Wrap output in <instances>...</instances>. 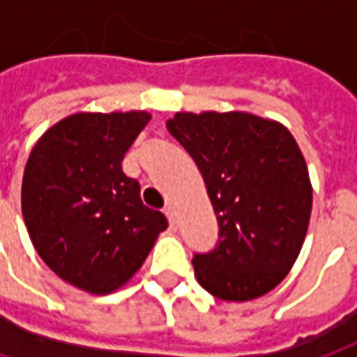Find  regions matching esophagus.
<instances>
[{"instance_id": "34e87169", "label": "esophagus", "mask_w": 357, "mask_h": 357, "mask_svg": "<svg viewBox=\"0 0 357 357\" xmlns=\"http://www.w3.org/2000/svg\"><path fill=\"white\" fill-rule=\"evenodd\" d=\"M164 213H166L169 225L174 227V225H176V211H174V207H172V205H167L166 209H164Z\"/></svg>"}]
</instances>
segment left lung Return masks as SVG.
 Here are the masks:
<instances>
[{"mask_svg": "<svg viewBox=\"0 0 357 357\" xmlns=\"http://www.w3.org/2000/svg\"><path fill=\"white\" fill-rule=\"evenodd\" d=\"M167 130L202 172L219 225L195 278L221 301L259 298L294 264L312 211L301 148L282 124L247 112H178Z\"/></svg>", "mask_w": 357, "mask_h": 357, "instance_id": "8db88e82", "label": "left lung"}]
</instances>
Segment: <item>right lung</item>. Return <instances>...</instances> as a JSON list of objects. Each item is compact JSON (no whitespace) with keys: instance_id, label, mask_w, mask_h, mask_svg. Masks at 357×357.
Returning a JSON list of instances; mask_svg holds the SVG:
<instances>
[{"instance_id":"right-lung-1","label":"right lung","mask_w":357,"mask_h":357,"mask_svg":"<svg viewBox=\"0 0 357 357\" xmlns=\"http://www.w3.org/2000/svg\"><path fill=\"white\" fill-rule=\"evenodd\" d=\"M148 112H80L35 144L21 185L23 219L45 264L73 287L108 294L126 284L167 227L142 203L122 160Z\"/></svg>"}]
</instances>
